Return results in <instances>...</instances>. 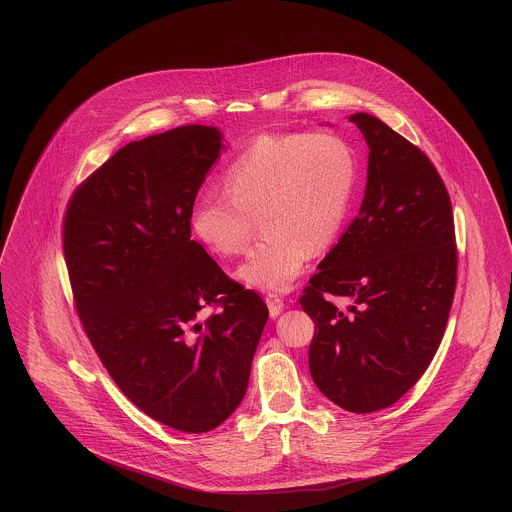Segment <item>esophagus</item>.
<instances>
[{"label": "esophagus", "instance_id": "obj_1", "mask_svg": "<svg viewBox=\"0 0 512 512\" xmlns=\"http://www.w3.org/2000/svg\"><path fill=\"white\" fill-rule=\"evenodd\" d=\"M266 303H268L272 317H278L284 309V299L278 293H266Z\"/></svg>", "mask_w": 512, "mask_h": 512}]
</instances>
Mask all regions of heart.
I'll use <instances>...</instances> for the list:
<instances>
[{
  "label": "heart",
  "instance_id": "b5f03b06",
  "mask_svg": "<svg viewBox=\"0 0 512 512\" xmlns=\"http://www.w3.org/2000/svg\"><path fill=\"white\" fill-rule=\"evenodd\" d=\"M357 187V157L335 134H266L256 138L222 175L224 193H201L191 228L220 256H240L260 215L262 240L240 268L260 290L284 292L303 272L311 250L335 242Z\"/></svg>",
  "mask_w": 512,
  "mask_h": 512
}]
</instances>
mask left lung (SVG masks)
Segmentation results:
<instances>
[{"label": "left lung", "mask_w": 512, "mask_h": 512, "mask_svg": "<svg viewBox=\"0 0 512 512\" xmlns=\"http://www.w3.org/2000/svg\"><path fill=\"white\" fill-rule=\"evenodd\" d=\"M368 144L359 217L299 295L313 319L309 370L347 412L392 406L438 351L457 284L449 193L420 149L370 114L349 118ZM331 296H345L339 310Z\"/></svg>", "instance_id": "left-lung-1"}]
</instances>
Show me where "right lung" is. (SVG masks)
I'll return each instance as SVG.
<instances>
[{
	"mask_svg": "<svg viewBox=\"0 0 512 512\" xmlns=\"http://www.w3.org/2000/svg\"><path fill=\"white\" fill-rule=\"evenodd\" d=\"M220 149L201 124L132 142L74 189L63 217L74 307L100 363L144 414L185 434L238 408L268 321L264 299L191 240Z\"/></svg>",
	"mask_w": 512,
	"mask_h": 512,
	"instance_id": "add662e5",
	"label": "right lung"
}]
</instances>
